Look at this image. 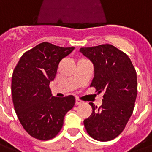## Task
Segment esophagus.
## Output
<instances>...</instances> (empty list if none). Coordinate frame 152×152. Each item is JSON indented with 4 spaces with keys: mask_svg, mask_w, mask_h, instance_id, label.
<instances>
[{
    "mask_svg": "<svg viewBox=\"0 0 152 152\" xmlns=\"http://www.w3.org/2000/svg\"><path fill=\"white\" fill-rule=\"evenodd\" d=\"M82 103H83V101H82V100H80V99H76V104H77V105H78V104H81Z\"/></svg>",
    "mask_w": 152,
    "mask_h": 152,
    "instance_id": "1",
    "label": "esophagus"
}]
</instances>
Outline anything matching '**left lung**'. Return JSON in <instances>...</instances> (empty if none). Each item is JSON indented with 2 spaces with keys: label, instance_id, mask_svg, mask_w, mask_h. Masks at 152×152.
Instances as JSON below:
<instances>
[{
  "label": "left lung",
  "instance_id": "8db88e82",
  "mask_svg": "<svg viewBox=\"0 0 152 152\" xmlns=\"http://www.w3.org/2000/svg\"><path fill=\"white\" fill-rule=\"evenodd\" d=\"M80 53L93 63L94 78L90 87L104 92L103 104L92 103V114L84 120L91 138L109 141L117 137L132 114L137 96V75L128 56L109 44L81 48Z\"/></svg>",
  "mask_w": 152,
  "mask_h": 152
}]
</instances>
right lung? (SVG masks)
<instances>
[{
  "label": "right lung",
  "instance_id": "add662e5",
  "mask_svg": "<svg viewBox=\"0 0 152 152\" xmlns=\"http://www.w3.org/2000/svg\"><path fill=\"white\" fill-rule=\"evenodd\" d=\"M74 48L40 43L22 55L13 70L11 89L15 112L25 130L35 139L55 137L63 127L65 114L75 105L73 96H52L49 88L60 61Z\"/></svg>",
  "mask_w": 152,
  "mask_h": 152
}]
</instances>
